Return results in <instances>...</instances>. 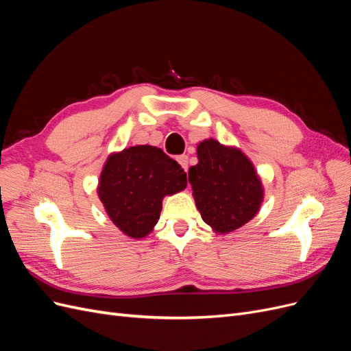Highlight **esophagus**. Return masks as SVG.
Returning <instances> with one entry per match:
<instances>
[{"label":"esophagus","mask_w":351,"mask_h":351,"mask_svg":"<svg viewBox=\"0 0 351 351\" xmlns=\"http://www.w3.org/2000/svg\"><path fill=\"white\" fill-rule=\"evenodd\" d=\"M177 162L180 164V167H182L184 171H187V168H189V156L187 155H182V156H178L177 158Z\"/></svg>","instance_id":"obj_1"}]
</instances>
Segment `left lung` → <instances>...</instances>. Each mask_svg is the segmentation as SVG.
<instances>
[{
	"instance_id": "obj_1",
	"label": "left lung",
	"mask_w": 351,
	"mask_h": 351,
	"mask_svg": "<svg viewBox=\"0 0 351 351\" xmlns=\"http://www.w3.org/2000/svg\"><path fill=\"white\" fill-rule=\"evenodd\" d=\"M197 164L189 182L202 219L218 234L234 231L259 212L262 180L253 162L236 146L205 139L197 145Z\"/></svg>"
}]
</instances>
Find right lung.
Listing matches in <instances>:
<instances>
[{"label": "right lung", "instance_id": "right-lung-1", "mask_svg": "<svg viewBox=\"0 0 351 351\" xmlns=\"http://www.w3.org/2000/svg\"><path fill=\"white\" fill-rule=\"evenodd\" d=\"M186 187V173L173 158L156 146L137 145L107 158L97 190L112 224L143 239L156 226L162 199Z\"/></svg>", "mask_w": 351, "mask_h": 351}]
</instances>
